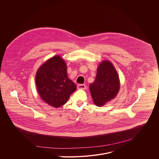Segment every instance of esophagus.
I'll use <instances>...</instances> for the list:
<instances>
[{
  "mask_svg": "<svg viewBox=\"0 0 159 159\" xmlns=\"http://www.w3.org/2000/svg\"><path fill=\"white\" fill-rule=\"evenodd\" d=\"M77 88H78V89H83V90H84V89H85L86 88V86L85 84H78V85Z\"/></svg>",
  "mask_w": 159,
  "mask_h": 159,
  "instance_id": "esophagus-1",
  "label": "esophagus"
}]
</instances>
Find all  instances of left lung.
<instances>
[{
    "label": "left lung",
    "instance_id": "left-lung-1",
    "mask_svg": "<svg viewBox=\"0 0 159 159\" xmlns=\"http://www.w3.org/2000/svg\"><path fill=\"white\" fill-rule=\"evenodd\" d=\"M89 89L97 106H102L115 98L120 89V81L116 69L110 61H104L99 65L95 80L90 84Z\"/></svg>",
    "mask_w": 159,
    "mask_h": 159
}]
</instances>
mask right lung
<instances>
[{
  "label": "right lung",
  "instance_id": "right-lung-1",
  "mask_svg": "<svg viewBox=\"0 0 159 159\" xmlns=\"http://www.w3.org/2000/svg\"><path fill=\"white\" fill-rule=\"evenodd\" d=\"M36 84L44 102L59 107L67 102L76 86L67 76V66L59 56L50 58L38 70Z\"/></svg>",
  "mask_w": 159,
  "mask_h": 159
}]
</instances>
